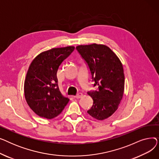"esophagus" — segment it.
<instances>
[{
  "label": "esophagus",
  "mask_w": 159,
  "mask_h": 159,
  "mask_svg": "<svg viewBox=\"0 0 159 159\" xmlns=\"http://www.w3.org/2000/svg\"><path fill=\"white\" fill-rule=\"evenodd\" d=\"M82 95H83V94H82V93H78L77 95H75V97L77 98H80V97H82Z\"/></svg>",
  "instance_id": "esophagus-1"
}]
</instances>
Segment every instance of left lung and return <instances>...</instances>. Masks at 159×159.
<instances>
[{
  "instance_id": "8db88e82",
  "label": "left lung",
  "mask_w": 159,
  "mask_h": 159,
  "mask_svg": "<svg viewBox=\"0 0 159 159\" xmlns=\"http://www.w3.org/2000/svg\"><path fill=\"white\" fill-rule=\"evenodd\" d=\"M87 62L95 81L97 91L88 94L93 104L88 111L95 119L102 120L111 116L118 109L124 90V74L121 61L106 45L92 44L76 47Z\"/></svg>"
}]
</instances>
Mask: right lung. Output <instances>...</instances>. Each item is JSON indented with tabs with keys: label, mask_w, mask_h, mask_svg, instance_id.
<instances>
[{
	"label": "right lung",
	"mask_w": 159,
	"mask_h": 159,
	"mask_svg": "<svg viewBox=\"0 0 159 159\" xmlns=\"http://www.w3.org/2000/svg\"><path fill=\"white\" fill-rule=\"evenodd\" d=\"M74 46L52 48L33 60L24 81V96L31 109L48 119L59 115L70 99L58 86L57 73L61 63L74 51Z\"/></svg>",
	"instance_id": "obj_1"
}]
</instances>
